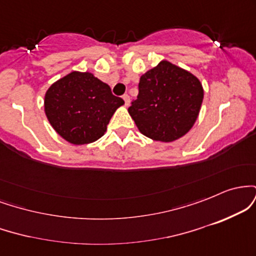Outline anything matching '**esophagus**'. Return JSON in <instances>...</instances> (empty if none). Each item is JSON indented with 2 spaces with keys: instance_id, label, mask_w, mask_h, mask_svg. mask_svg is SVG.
<instances>
[{
  "instance_id": "esophagus-1",
  "label": "esophagus",
  "mask_w": 256,
  "mask_h": 256,
  "mask_svg": "<svg viewBox=\"0 0 256 256\" xmlns=\"http://www.w3.org/2000/svg\"><path fill=\"white\" fill-rule=\"evenodd\" d=\"M122 98H124V101H125V106L130 104V96H128V94H125V95H122Z\"/></svg>"
}]
</instances>
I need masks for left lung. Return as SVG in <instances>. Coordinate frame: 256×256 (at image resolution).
Listing matches in <instances>:
<instances>
[{"mask_svg":"<svg viewBox=\"0 0 256 256\" xmlns=\"http://www.w3.org/2000/svg\"><path fill=\"white\" fill-rule=\"evenodd\" d=\"M202 100L204 89L195 76L161 61L140 77L137 98L128 113L144 136L172 142L195 124Z\"/></svg>","mask_w":256,"mask_h":256,"instance_id":"obj_1","label":"left lung"}]
</instances>
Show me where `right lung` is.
<instances>
[{
    "mask_svg": "<svg viewBox=\"0 0 256 256\" xmlns=\"http://www.w3.org/2000/svg\"><path fill=\"white\" fill-rule=\"evenodd\" d=\"M124 100L89 72H72L49 88L44 98L46 118L72 144H86L104 136L112 116Z\"/></svg>",
    "mask_w": 256,
    "mask_h": 256,
    "instance_id": "1",
    "label": "right lung"
}]
</instances>
